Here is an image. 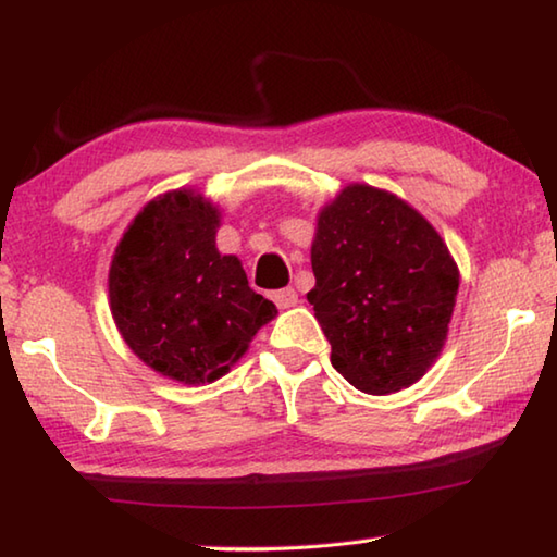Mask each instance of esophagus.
<instances>
[{
  "instance_id": "34e87169",
  "label": "esophagus",
  "mask_w": 557,
  "mask_h": 557,
  "mask_svg": "<svg viewBox=\"0 0 557 557\" xmlns=\"http://www.w3.org/2000/svg\"><path fill=\"white\" fill-rule=\"evenodd\" d=\"M272 299H275V305L280 307V309H289V307H295L297 301H299V297H297V292L292 289V287H285V289H277L275 295H272Z\"/></svg>"
}]
</instances>
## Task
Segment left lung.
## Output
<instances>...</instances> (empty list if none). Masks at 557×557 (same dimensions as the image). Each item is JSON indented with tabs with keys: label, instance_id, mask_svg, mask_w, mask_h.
<instances>
[{
	"label": "left lung",
	"instance_id": "left-lung-1",
	"mask_svg": "<svg viewBox=\"0 0 557 557\" xmlns=\"http://www.w3.org/2000/svg\"><path fill=\"white\" fill-rule=\"evenodd\" d=\"M314 317L332 366L369 395L410 388L437 361L455 312L459 268L408 201L348 184L317 215Z\"/></svg>",
	"mask_w": 557,
	"mask_h": 557
}]
</instances>
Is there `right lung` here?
<instances>
[{"instance_id": "add662e5", "label": "right lung", "mask_w": 557, "mask_h": 557, "mask_svg": "<svg viewBox=\"0 0 557 557\" xmlns=\"http://www.w3.org/2000/svg\"><path fill=\"white\" fill-rule=\"evenodd\" d=\"M221 209L196 188L149 201L110 262V312L139 361L184 385L213 383L248 351L277 307L240 260L215 248Z\"/></svg>"}]
</instances>
